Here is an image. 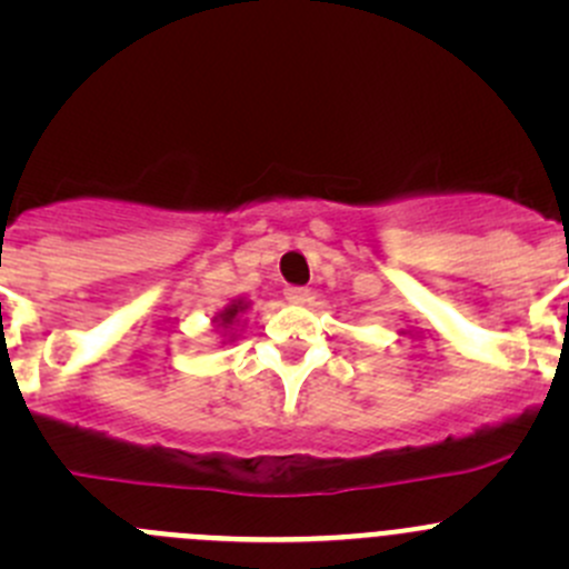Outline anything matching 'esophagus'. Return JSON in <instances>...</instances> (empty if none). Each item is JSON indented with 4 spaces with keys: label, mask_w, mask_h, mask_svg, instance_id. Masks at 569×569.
I'll return each mask as SVG.
<instances>
[{
    "label": "esophagus",
    "mask_w": 569,
    "mask_h": 569,
    "mask_svg": "<svg viewBox=\"0 0 569 569\" xmlns=\"http://www.w3.org/2000/svg\"><path fill=\"white\" fill-rule=\"evenodd\" d=\"M283 295H286V300L297 302V306H300V302L311 300V289H306V286H289V289H286Z\"/></svg>",
    "instance_id": "34e87169"
}]
</instances>
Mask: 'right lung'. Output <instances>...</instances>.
Masks as SVG:
<instances>
[{
    "mask_svg": "<svg viewBox=\"0 0 569 569\" xmlns=\"http://www.w3.org/2000/svg\"><path fill=\"white\" fill-rule=\"evenodd\" d=\"M250 308V302H244V300H231V306H226V311H220L214 317V321H217V327H222V330H228V327L233 325V321L239 319V313H244Z\"/></svg>",
    "mask_w": 569,
    "mask_h": 569,
    "instance_id": "obj_1",
    "label": "right lung"
}]
</instances>
